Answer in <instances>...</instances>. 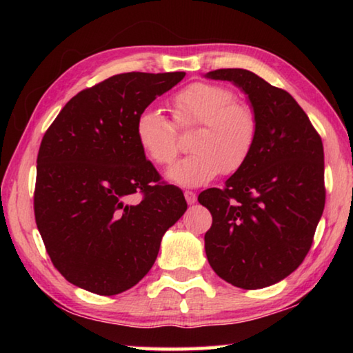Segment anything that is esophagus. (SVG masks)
Listing matches in <instances>:
<instances>
[{
    "instance_id": "obj_1",
    "label": "esophagus",
    "mask_w": 353,
    "mask_h": 353,
    "mask_svg": "<svg viewBox=\"0 0 353 353\" xmlns=\"http://www.w3.org/2000/svg\"><path fill=\"white\" fill-rule=\"evenodd\" d=\"M185 199H187L188 204H194L196 201H198V196H196V193H193V191H185Z\"/></svg>"
}]
</instances>
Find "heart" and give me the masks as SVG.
<instances>
[{
  "label": "heart",
  "instance_id": "b5f03b06",
  "mask_svg": "<svg viewBox=\"0 0 353 353\" xmlns=\"http://www.w3.org/2000/svg\"><path fill=\"white\" fill-rule=\"evenodd\" d=\"M181 128L198 126L191 141L193 154L168 170V179L182 187L210 182L221 171L235 172L252 152L259 123L249 105L238 103L235 92L210 82H194L171 101ZM140 146L155 163L170 165L179 152L176 128L157 109L143 110L135 124Z\"/></svg>",
  "mask_w": 353,
  "mask_h": 353
}]
</instances>
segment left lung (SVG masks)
Masks as SVG:
<instances>
[{
  "label": "left lung",
  "mask_w": 353,
  "mask_h": 353,
  "mask_svg": "<svg viewBox=\"0 0 353 353\" xmlns=\"http://www.w3.org/2000/svg\"><path fill=\"white\" fill-rule=\"evenodd\" d=\"M205 77L240 88L259 123L248 162L223 190L198 198L213 216L207 260L238 288H265L296 271L312 248L325 204L322 140L288 92L252 71L224 68Z\"/></svg>",
  "instance_id": "left-lung-1"
}]
</instances>
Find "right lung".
I'll return each mask as SVG.
<instances>
[{
    "label": "right lung",
    "instance_id": "add662e5",
    "mask_svg": "<svg viewBox=\"0 0 353 353\" xmlns=\"http://www.w3.org/2000/svg\"><path fill=\"white\" fill-rule=\"evenodd\" d=\"M185 77L123 73L71 98L41 140L35 223L52 265L94 294L132 288L151 270L165 232L187 210L181 188L155 182L137 118ZM142 193L134 205L132 194Z\"/></svg>",
    "mask_w": 353,
    "mask_h": 353
}]
</instances>
